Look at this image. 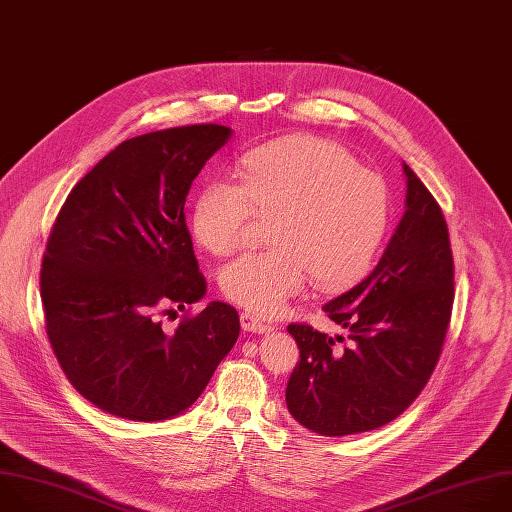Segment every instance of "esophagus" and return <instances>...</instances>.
Listing matches in <instances>:
<instances>
[{"mask_svg": "<svg viewBox=\"0 0 512 512\" xmlns=\"http://www.w3.org/2000/svg\"><path fill=\"white\" fill-rule=\"evenodd\" d=\"M241 325H243V329L253 331V333H263V331H269V329H271V323H269V321L261 319L259 315H255V313H251V311H243V313H241Z\"/></svg>", "mask_w": 512, "mask_h": 512, "instance_id": "34e87169", "label": "esophagus"}]
</instances>
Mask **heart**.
<instances>
[{"label": "heart", "instance_id": "heart-1", "mask_svg": "<svg viewBox=\"0 0 512 512\" xmlns=\"http://www.w3.org/2000/svg\"><path fill=\"white\" fill-rule=\"evenodd\" d=\"M237 183L213 181L195 203V239L231 255L259 219H271L267 253H249L221 271L227 299L275 313L311 277L319 291H339L372 265L390 221L384 179L358 166L329 140L295 134L245 152Z\"/></svg>", "mask_w": 512, "mask_h": 512}]
</instances>
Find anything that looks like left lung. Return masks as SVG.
I'll list each match as a JSON object with an SVG mask.
<instances>
[{"mask_svg":"<svg viewBox=\"0 0 512 512\" xmlns=\"http://www.w3.org/2000/svg\"><path fill=\"white\" fill-rule=\"evenodd\" d=\"M406 213L376 269L323 311L348 329L333 337L289 323L299 348L285 402L321 436L376 430L398 418L428 384L446 339L454 301V259L442 209L414 170Z\"/></svg>","mask_w":512,"mask_h":512,"instance_id":"1","label":"left lung"}]
</instances>
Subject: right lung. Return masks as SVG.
<instances>
[{"label": "right lung", "instance_id": "1", "mask_svg": "<svg viewBox=\"0 0 512 512\" xmlns=\"http://www.w3.org/2000/svg\"><path fill=\"white\" fill-rule=\"evenodd\" d=\"M231 138L221 124L134 136L108 152L62 205L40 271L46 333L68 382L136 422L197 402L239 337V313L211 301L177 327L160 319L207 291L185 201Z\"/></svg>", "mask_w": 512, "mask_h": 512}]
</instances>
